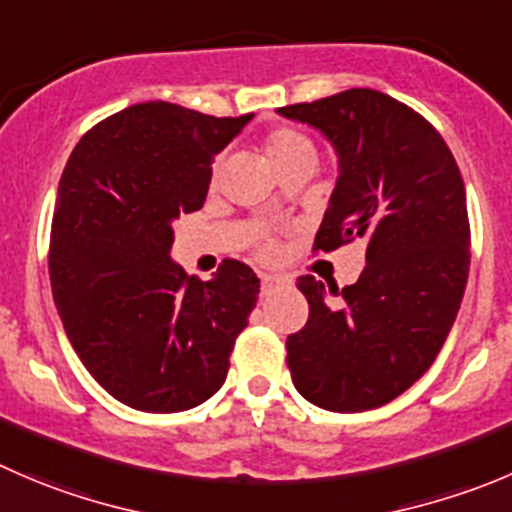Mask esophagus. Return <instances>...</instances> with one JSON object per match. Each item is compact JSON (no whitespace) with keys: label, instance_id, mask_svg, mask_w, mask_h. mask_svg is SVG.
Listing matches in <instances>:
<instances>
[{"label":"esophagus","instance_id":"obj_1","mask_svg":"<svg viewBox=\"0 0 512 512\" xmlns=\"http://www.w3.org/2000/svg\"><path fill=\"white\" fill-rule=\"evenodd\" d=\"M285 285V280L277 275H260V292L262 295H272L275 290H280V287Z\"/></svg>","mask_w":512,"mask_h":512}]
</instances>
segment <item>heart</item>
Returning a JSON list of instances; mask_svg holds the SVG:
<instances>
[{"label": "heart", "mask_w": 512, "mask_h": 512, "mask_svg": "<svg viewBox=\"0 0 512 512\" xmlns=\"http://www.w3.org/2000/svg\"><path fill=\"white\" fill-rule=\"evenodd\" d=\"M265 147H267V157H270L272 165H275L277 160L292 155V152L312 150V142L295 130H275L270 137H267ZM265 252H270V247H265Z\"/></svg>", "instance_id": "b5f03b06"}]
</instances>
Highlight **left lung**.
Masks as SVG:
<instances>
[{
    "mask_svg": "<svg viewBox=\"0 0 512 512\" xmlns=\"http://www.w3.org/2000/svg\"><path fill=\"white\" fill-rule=\"evenodd\" d=\"M277 112L320 130L337 152L315 250L362 240L367 262L342 290L297 280L310 317L287 335L292 382L332 413L380 408L433 365L463 302L470 222L458 162L423 114L377 89Z\"/></svg>",
    "mask_w": 512,
    "mask_h": 512,
    "instance_id": "1",
    "label": "left lung"
}]
</instances>
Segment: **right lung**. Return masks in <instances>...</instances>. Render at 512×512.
Listing matches in <instances>:
<instances>
[{"label":"right lung","mask_w":512,"mask_h":512,"mask_svg":"<svg viewBox=\"0 0 512 512\" xmlns=\"http://www.w3.org/2000/svg\"><path fill=\"white\" fill-rule=\"evenodd\" d=\"M250 119L132 104L94 124L64 167L49 237L54 305L89 375L130 408L190 410L230 370L260 280L237 260L207 282L187 275L170 257L172 220L205 205L217 152Z\"/></svg>","instance_id":"1"}]
</instances>
